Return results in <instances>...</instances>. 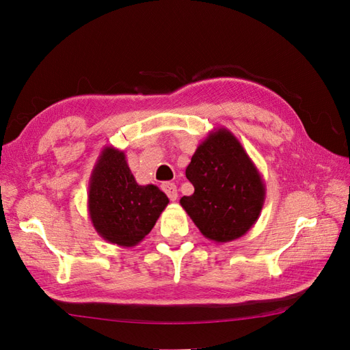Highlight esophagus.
<instances>
[{
	"mask_svg": "<svg viewBox=\"0 0 350 350\" xmlns=\"http://www.w3.org/2000/svg\"><path fill=\"white\" fill-rule=\"evenodd\" d=\"M161 187H163V191L167 193V196L172 201H176L177 200V187L174 183H170V182H165L161 185Z\"/></svg>",
	"mask_w": 350,
	"mask_h": 350,
	"instance_id": "esophagus-1",
	"label": "esophagus"
}]
</instances>
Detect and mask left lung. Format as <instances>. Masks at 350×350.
Here are the masks:
<instances>
[{"instance_id": "obj_1", "label": "left lung", "mask_w": 350, "mask_h": 350, "mask_svg": "<svg viewBox=\"0 0 350 350\" xmlns=\"http://www.w3.org/2000/svg\"><path fill=\"white\" fill-rule=\"evenodd\" d=\"M186 177L195 191L180 205L205 238L225 244L254 226L266 186L234 133L225 127L210 131L186 167Z\"/></svg>"}]
</instances>
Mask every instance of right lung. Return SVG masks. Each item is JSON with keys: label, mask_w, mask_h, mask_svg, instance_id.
I'll return each mask as SVG.
<instances>
[{"label": "right lung", "mask_w": 350, "mask_h": 350, "mask_svg": "<svg viewBox=\"0 0 350 350\" xmlns=\"http://www.w3.org/2000/svg\"><path fill=\"white\" fill-rule=\"evenodd\" d=\"M155 185H139L124 150L105 146L88 182V214L96 232L120 247H134L155 226L168 205Z\"/></svg>", "instance_id": "obj_1"}]
</instances>
